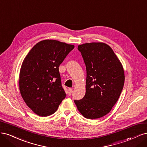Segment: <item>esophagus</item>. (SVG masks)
<instances>
[{
	"label": "esophagus",
	"mask_w": 147,
	"mask_h": 147,
	"mask_svg": "<svg viewBox=\"0 0 147 147\" xmlns=\"http://www.w3.org/2000/svg\"><path fill=\"white\" fill-rule=\"evenodd\" d=\"M72 93V88H69V90H68V94H69V95L70 96Z\"/></svg>",
	"instance_id": "34e87169"
}]
</instances>
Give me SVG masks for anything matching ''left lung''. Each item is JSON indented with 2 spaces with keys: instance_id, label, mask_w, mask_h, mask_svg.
<instances>
[{
  "instance_id": "8db88e82",
  "label": "left lung",
  "mask_w": 147,
  "mask_h": 147,
  "mask_svg": "<svg viewBox=\"0 0 147 147\" xmlns=\"http://www.w3.org/2000/svg\"><path fill=\"white\" fill-rule=\"evenodd\" d=\"M78 50L86 65V93L74 102L84 117L99 118L110 112L121 94L124 83L123 65L104 43H84Z\"/></svg>"
}]
</instances>
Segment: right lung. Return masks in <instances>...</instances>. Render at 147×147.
<instances>
[{
    "mask_svg": "<svg viewBox=\"0 0 147 147\" xmlns=\"http://www.w3.org/2000/svg\"><path fill=\"white\" fill-rule=\"evenodd\" d=\"M74 48L55 40H45L31 49L22 64L19 79L26 104L40 117L54 113L65 99L59 67Z\"/></svg>",
    "mask_w": 147,
    "mask_h": 147,
    "instance_id": "obj_1",
    "label": "right lung"
}]
</instances>
